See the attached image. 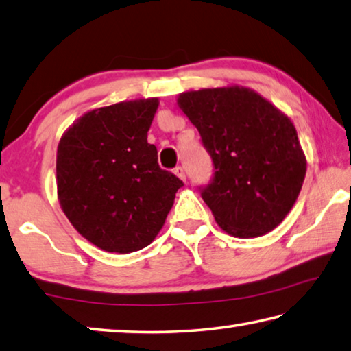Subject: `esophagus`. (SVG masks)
I'll list each match as a JSON object with an SVG mask.
<instances>
[{"mask_svg": "<svg viewBox=\"0 0 351 351\" xmlns=\"http://www.w3.org/2000/svg\"><path fill=\"white\" fill-rule=\"evenodd\" d=\"M174 174L179 177L180 180L185 182L186 180V174H185V169L182 168V166H177V168H174Z\"/></svg>", "mask_w": 351, "mask_h": 351, "instance_id": "34e87169", "label": "esophagus"}]
</instances>
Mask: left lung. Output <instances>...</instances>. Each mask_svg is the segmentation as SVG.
<instances>
[{
  "instance_id": "8db88e82",
  "label": "left lung",
  "mask_w": 351,
  "mask_h": 351,
  "mask_svg": "<svg viewBox=\"0 0 351 351\" xmlns=\"http://www.w3.org/2000/svg\"><path fill=\"white\" fill-rule=\"evenodd\" d=\"M177 103L213 160V179L200 194L217 225L242 239L274 230L296 202L306 171L291 120L239 86L183 92Z\"/></svg>"
}]
</instances>
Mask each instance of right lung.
<instances>
[{
  "label": "right lung",
  "instance_id": "obj_1",
  "mask_svg": "<svg viewBox=\"0 0 351 351\" xmlns=\"http://www.w3.org/2000/svg\"><path fill=\"white\" fill-rule=\"evenodd\" d=\"M157 98L98 108L63 134L57 189L63 213L80 234L109 253L149 245L183 182L157 163L147 131Z\"/></svg>",
  "mask_w": 351,
  "mask_h": 351
}]
</instances>
